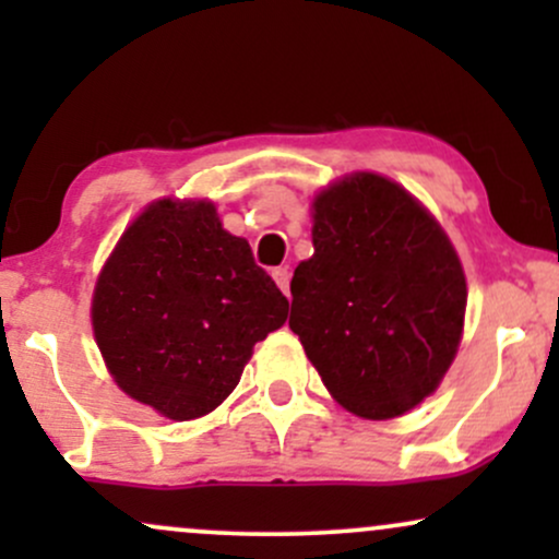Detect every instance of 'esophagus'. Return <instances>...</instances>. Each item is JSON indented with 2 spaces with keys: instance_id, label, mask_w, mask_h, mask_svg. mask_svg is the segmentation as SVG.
<instances>
[{
  "instance_id": "esophagus-1",
  "label": "esophagus",
  "mask_w": 559,
  "mask_h": 559,
  "mask_svg": "<svg viewBox=\"0 0 559 559\" xmlns=\"http://www.w3.org/2000/svg\"><path fill=\"white\" fill-rule=\"evenodd\" d=\"M273 281L278 284L281 292L288 297V281H292V273H288V267H273Z\"/></svg>"
}]
</instances>
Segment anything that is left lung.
I'll use <instances>...</instances> for the list:
<instances>
[{"label":"left lung","mask_w":559,"mask_h":559,"mask_svg":"<svg viewBox=\"0 0 559 559\" xmlns=\"http://www.w3.org/2000/svg\"><path fill=\"white\" fill-rule=\"evenodd\" d=\"M312 247L294 271L288 329L342 407L404 415L433 394L463 336L452 241L400 183L355 173L312 202Z\"/></svg>","instance_id":"obj_1"}]
</instances>
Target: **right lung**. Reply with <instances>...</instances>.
Here are the masks:
<instances>
[{"label":"right lung","mask_w":559,"mask_h":559,"mask_svg":"<svg viewBox=\"0 0 559 559\" xmlns=\"http://www.w3.org/2000/svg\"><path fill=\"white\" fill-rule=\"evenodd\" d=\"M288 301L213 202L150 204L96 278L92 325L115 383L170 420L213 413Z\"/></svg>","instance_id":"1"}]
</instances>
